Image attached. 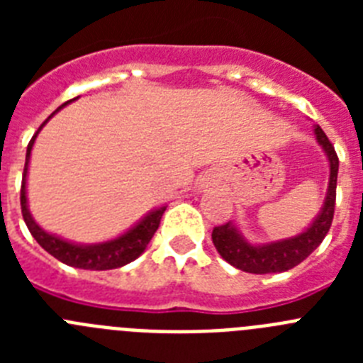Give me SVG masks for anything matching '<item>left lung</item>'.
<instances>
[{
  "mask_svg": "<svg viewBox=\"0 0 363 363\" xmlns=\"http://www.w3.org/2000/svg\"><path fill=\"white\" fill-rule=\"evenodd\" d=\"M316 140L325 150L331 174H329V189H327L325 203L322 213L316 216L313 225L301 234L281 242H272L267 245H252L243 240L238 229L230 223H223L213 229V243L216 251L225 262L234 265L240 271L252 272V274H269V272H284L301 264L311 252L323 242L325 234L329 233L335 216L336 201V178H338V156L322 129L316 125L314 129Z\"/></svg>",
  "mask_w": 363,
  "mask_h": 363,
  "instance_id": "1",
  "label": "left lung"
}]
</instances>
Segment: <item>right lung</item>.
I'll use <instances>...</instances> for the list:
<instances>
[{
    "mask_svg": "<svg viewBox=\"0 0 363 363\" xmlns=\"http://www.w3.org/2000/svg\"><path fill=\"white\" fill-rule=\"evenodd\" d=\"M67 104H69V101H67ZM67 104H63L62 107H65ZM60 108H57V111H60ZM50 116H52V114H50ZM47 121H43V125L47 123ZM43 125H41V127H43ZM41 127L38 129V133L41 130ZM38 133L32 136L30 143H28L27 147L23 182H21V192H19L21 214H23L25 223H27L28 230H30V234L34 236V240H36V242L40 243V245L43 247L45 251L49 252V255H52L54 258H57L65 265H70V267L89 269V271H108V269H118L130 264L133 259H136L138 256L145 251V247L149 245L150 238H152L154 233L158 230L160 220H162L163 213H165V207H160V209L147 214V216L143 218L136 227H133L130 230L121 234L120 238L111 240V242H105V243H98V245H76V243H70L62 238H57V236H54V234L45 233V230L38 225L36 221L32 220L30 213H28L27 192H25L28 160H30V150H32V145H34V140H36Z\"/></svg>",
    "mask_w": 363,
    "mask_h": 363,
    "instance_id": "right-lung-1",
    "label": "right lung"
}]
</instances>
